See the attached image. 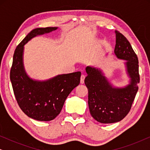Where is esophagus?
<instances>
[{
  "label": "esophagus",
  "instance_id": "34e87169",
  "mask_svg": "<svg viewBox=\"0 0 150 150\" xmlns=\"http://www.w3.org/2000/svg\"><path fill=\"white\" fill-rule=\"evenodd\" d=\"M85 75L82 74L81 77V83L83 84L84 83V81H85Z\"/></svg>",
  "mask_w": 150,
  "mask_h": 150
}]
</instances>
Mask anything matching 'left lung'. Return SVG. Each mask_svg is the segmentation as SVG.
I'll return each instance as SVG.
<instances>
[{"instance_id": "8db88e82", "label": "left lung", "mask_w": 150, "mask_h": 150, "mask_svg": "<svg viewBox=\"0 0 150 150\" xmlns=\"http://www.w3.org/2000/svg\"><path fill=\"white\" fill-rule=\"evenodd\" d=\"M114 53L118 59L124 60L128 84L116 87L105 76L103 70L93 66L85 68L87 76L85 84L88 89V104L91 116L102 124H112L122 120L130 111L138 91L140 81L139 61L130 42L119 31Z\"/></svg>"}]
</instances>
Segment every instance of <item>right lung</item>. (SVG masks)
Returning <instances> with one entry per match:
<instances>
[{"label": "right lung", "mask_w": 150, "mask_h": 150, "mask_svg": "<svg viewBox=\"0 0 150 150\" xmlns=\"http://www.w3.org/2000/svg\"><path fill=\"white\" fill-rule=\"evenodd\" d=\"M58 27L37 28L16 47L10 71L14 95L21 110L29 117L48 122L60 113L71 91L80 83L81 72L63 74L44 81L33 79L24 65V45L35 37L50 33Z\"/></svg>", "instance_id": "1"}]
</instances>
